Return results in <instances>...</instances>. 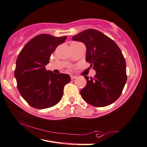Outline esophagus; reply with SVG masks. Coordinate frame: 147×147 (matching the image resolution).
Masks as SVG:
<instances>
[{"label": "esophagus", "mask_w": 147, "mask_h": 147, "mask_svg": "<svg viewBox=\"0 0 147 147\" xmlns=\"http://www.w3.org/2000/svg\"><path fill=\"white\" fill-rule=\"evenodd\" d=\"M71 80L76 79V78H77V76H74V75H71Z\"/></svg>", "instance_id": "1"}]
</instances>
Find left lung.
I'll return each mask as SVG.
<instances>
[{
	"instance_id": "8db88e82",
	"label": "left lung",
	"mask_w": 147,
	"mask_h": 147,
	"mask_svg": "<svg viewBox=\"0 0 147 147\" xmlns=\"http://www.w3.org/2000/svg\"><path fill=\"white\" fill-rule=\"evenodd\" d=\"M87 48L86 61L96 71L94 78L84 76L87 85L80 90L82 98L94 107H105L121 95L127 76L121 51L113 40L93 29L83 31L72 38Z\"/></svg>"
}]
</instances>
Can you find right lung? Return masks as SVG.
Wrapping results in <instances>:
<instances>
[{
  "mask_svg": "<svg viewBox=\"0 0 147 147\" xmlns=\"http://www.w3.org/2000/svg\"><path fill=\"white\" fill-rule=\"evenodd\" d=\"M67 36L55 37L40 34L26 44L18 55L15 77L22 97L34 108L51 107L59 102L63 87L71 81L67 74H55L45 67L50 57Z\"/></svg>",
  "mask_w": 147,
  "mask_h": 147,
  "instance_id": "1",
  "label": "right lung"
}]
</instances>
